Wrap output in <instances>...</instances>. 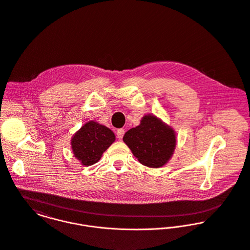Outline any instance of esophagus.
Listing matches in <instances>:
<instances>
[{"label":"esophagus","mask_w":250,"mask_h":250,"mask_svg":"<svg viewBox=\"0 0 250 250\" xmlns=\"http://www.w3.org/2000/svg\"><path fill=\"white\" fill-rule=\"evenodd\" d=\"M124 134H125V131H124V129H118V130H117V132H116L117 138H118L119 140H122V138H123Z\"/></svg>","instance_id":"esophagus-1"}]
</instances>
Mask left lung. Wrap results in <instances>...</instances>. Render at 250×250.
I'll return each mask as SVG.
<instances>
[{"label":"left lung","instance_id":"8db88e82","mask_svg":"<svg viewBox=\"0 0 250 250\" xmlns=\"http://www.w3.org/2000/svg\"><path fill=\"white\" fill-rule=\"evenodd\" d=\"M123 142L141 164L148 167L165 166L176 146L174 130L154 114L145 115L139 126L127 131Z\"/></svg>","mask_w":250,"mask_h":250}]
</instances>
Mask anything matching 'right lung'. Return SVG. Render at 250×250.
Returning <instances> with one entry per match:
<instances>
[{"label":"right lung","mask_w":250,"mask_h":250,"mask_svg":"<svg viewBox=\"0 0 250 250\" xmlns=\"http://www.w3.org/2000/svg\"><path fill=\"white\" fill-rule=\"evenodd\" d=\"M114 141L115 135L109 128L91 120L73 136L71 146L75 157L88 167L97 163Z\"/></svg>","instance_id":"obj_1"}]
</instances>
